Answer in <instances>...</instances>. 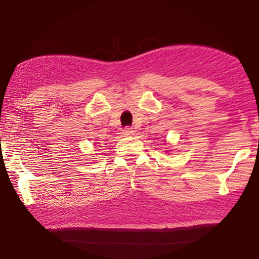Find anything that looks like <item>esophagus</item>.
<instances>
[{"mask_svg":"<svg viewBox=\"0 0 259 259\" xmlns=\"http://www.w3.org/2000/svg\"><path fill=\"white\" fill-rule=\"evenodd\" d=\"M133 132H134V131H133L132 128H131V127H128V126L125 127V128L122 130V134H123V137H128V136H132Z\"/></svg>","mask_w":259,"mask_h":259,"instance_id":"34e87169","label":"esophagus"}]
</instances>
